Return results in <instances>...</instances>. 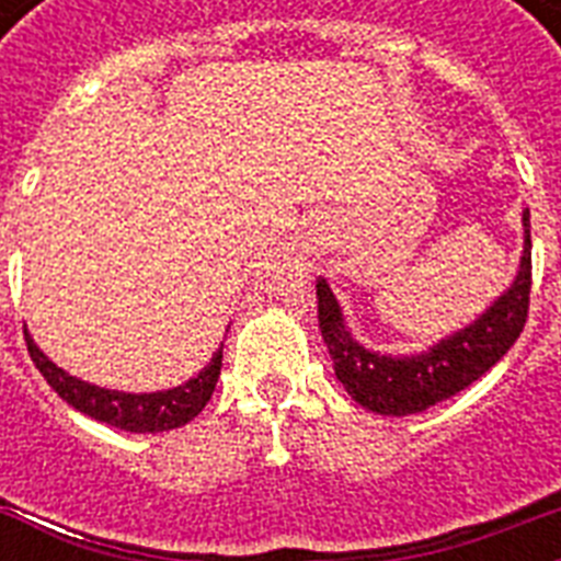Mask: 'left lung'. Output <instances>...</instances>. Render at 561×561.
Wrapping results in <instances>:
<instances>
[{
    "label": "left lung",
    "instance_id": "left-lung-1",
    "mask_svg": "<svg viewBox=\"0 0 561 561\" xmlns=\"http://www.w3.org/2000/svg\"><path fill=\"white\" fill-rule=\"evenodd\" d=\"M524 253L518 276L471 325L454 332L422 355H378L360 346L343 323L341 306L325 279L317 282L320 332L334 360V375L360 408L383 416L422 413L436 401L466 390L504 358L518 341L530 311V209H524Z\"/></svg>",
    "mask_w": 561,
    "mask_h": 561
}]
</instances>
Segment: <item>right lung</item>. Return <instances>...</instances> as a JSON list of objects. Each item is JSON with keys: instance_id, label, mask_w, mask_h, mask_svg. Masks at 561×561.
<instances>
[{"instance_id": "right-lung-1", "label": "right lung", "mask_w": 561, "mask_h": 561, "mask_svg": "<svg viewBox=\"0 0 561 561\" xmlns=\"http://www.w3.org/2000/svg\"><path fill=\"white\" fill-rule=\"evenodd\" d=\"M25 343H28V355L34 360V367L43 373L48 387L69 401L75 410H81L87 416L107 422L113 427L130 431V434H160V431H171L192 422L206 401L215 392L220 375V360H224V343L220 350L211 355V360L201 373L188 378L186 383H180L174 390H160V392H118V390H104L95 383H87L75 375L64 373V369L51 364V360L37 350V343L31 341V334L25 332Z\"/></svg>"}]
</instances>
